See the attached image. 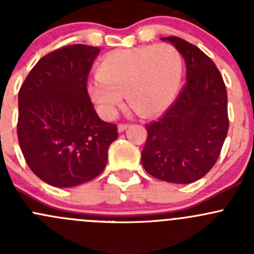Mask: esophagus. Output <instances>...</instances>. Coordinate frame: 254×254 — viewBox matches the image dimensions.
<instances>
[{"mask_svg": "<svg viewBox=\"0 0 254 254\" xmlns=\"http://www.w3.org/2000/svg\"><path fill=\"white\" fill-rule=\"evenodd\" d=\"M127 127H129V124H124V123H120V124L118 125V131L123 132L125 129H127Z\"/></svg>", "mask_w": 254, "mask_h": 254, "instance_id": "34e87169", "label": "esophagus"}]
</instances>
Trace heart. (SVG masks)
<instances>
[{
  "instance_id": "b5f03b06",
  "label": "heart",
  "mask_w": 254,
  "mask_h": 254,
  "mask_svg": "<svg viewBox=\"0 0 254 254\" xmlns=\"http://www.w3.org/2000/svg\"><path fill=\"white\" fill-rule=\"evenodd\" d=\"M98 77L87 86L92 102L111 118L127 94L141 115L165 111L179 91L183 73L181 53L171 44L145 45L108 54L98 66Z\"/></svg>"
}]
</instances>
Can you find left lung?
Here are the masks:
<instances>
[{"instance_id": "1", "label": "left lung", "mask_w": 254, "mask_h": 254, "mask_svg": "<svg viewBox=\"0 0 254 254\" xmlns=\"http://www.w3.org/2000/svg\"><path fill=\"white\" fill-rule=\"evenodd\" d=\"M184 58L187 82L175 103L146 125L141 162L148 175L188 184L214 167L229 130L227 92L214 61L178 37L162 38Z\"/></svg>"}]
</instances>
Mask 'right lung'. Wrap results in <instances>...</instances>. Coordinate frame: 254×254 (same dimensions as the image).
<instances>
[{
  "label": "right lung",
  "instance_id": "add662e5",
  "mask_svg": "<svg viewBox=\"0 0 254 254\" xmlns=\"http://www.w3.org/2000/svg\"><path fill=\"white\" fill-rule=\"evenodd\" d=\"M99 48L64 47L40 59L18 93L17 135L32 172L59 188L96 178L118 137L93 108L87 77Z\"/></svg>",
  "mask_w": 254,
  "mask_h": 254
}]
</instances>
